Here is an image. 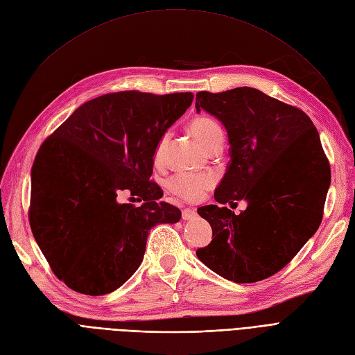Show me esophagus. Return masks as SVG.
Here are the masks:
<instances>
[{
  "label": "esophagus",
  "instance_id": "1",
  "mask_svg": "<svg viewBox=\"0 0 355 355\" xmlns=\"http://www.w3.org/2000/svg\"><path fill=\"white\" fill-rule=\"evenodd\" d=\"M196 216V211L193 208H183L182 209V218L183 220H191Z\"/></svg>",
  "mask_w": 355,
  "mask_h": 355
}]
</instances>
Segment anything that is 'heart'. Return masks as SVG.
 Wrapping results in <instances>:
<instances>
[{
	"label": "heart",
	"instance_id": "heart-1",
	"mask_svg": "<svg viewBox=\"0 0 355 355\" xmlns=\"http://www.w3.org/2000/svg\"><path fill=\"white\" fill-rule=\"evenodd\" d=\"M189 131L198 139L202 147L211 150L216 146H223L224 131L221 125L208 115L195 116L189 122ZM168 146V134H163L157 144L154 147L153 159L157 166H162L166 160V153ZM216 179L209 173H191V172H180L173 175L167 180V188L173 195L182 198V200L196 202L201 201L205 193L214 187Z\"/></svg>",
	"mask_w": 355,
	"mask_h": 355
}]
</instances>
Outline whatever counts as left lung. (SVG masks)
<instances>
[{
	"mask_svg": "<svg viewBox=\"0 0 355 355\" xmlns=\"http://www.w3.org/2000/svg\"><path fill=\"white\" fill-rule=\"evenodd\" d=\"M196 110L225 126L230 162L216 189L227 207L198 208L212 240L196 257L216 274L240 284L284 268L319 229L331 183L329 162L306 113L252 87L196 93Z\"/></svg>",
	"mask_w": 355,
	"mask_h": 355,
	"instance_id": "8db88e82",
	"label": "left lung"
}]
</instances>
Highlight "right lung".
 Wrapping results in <instances>:
<instances>
[{
	"mask_svg": "<svg viewBox=\"0 0 355 355\" xmlns=\"http://www.w3.org/2000/svg\"><path fill=\"white\" fill-rule=\"evenodd\" d=\"M192 93L137 90L80 106L40 146L32 166L29 223L56 278L81 294L119 288L143 262L148 230L180 209L150 180L154 147L192 103ZM131 193L144 204L119 205Z\"/></svg>",
	"mask_w": 355,
	"mask_h": 355,
	"instance_id": "1",
	"label": "right lung"
}]
</instances>
